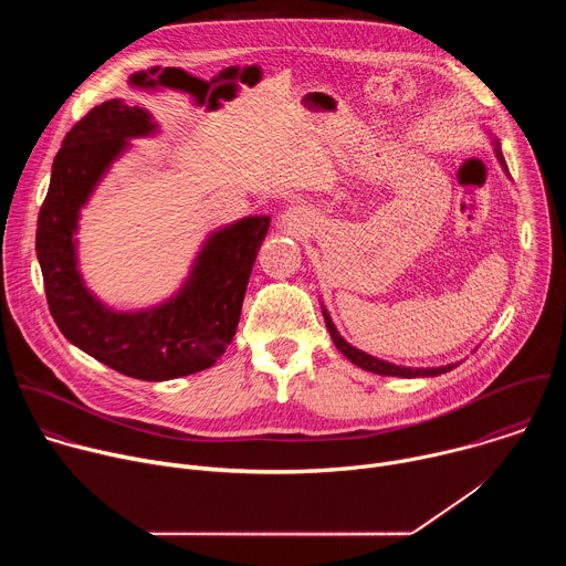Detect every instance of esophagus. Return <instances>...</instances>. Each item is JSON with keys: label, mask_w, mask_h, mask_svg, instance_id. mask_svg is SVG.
Instances as JSON below:
<instances>
[{"label": "esophagus", "mask_w": 566, "mask_h": 566, "mask_svg": "<svg viewBox=\"0 0 566 566\" xmlns=\"http://www.w3.org/2000/svg\"><path fill=\"white\" fill-rule=\"evenodd\" d=\"M306 226H308V219H306V214H304L302 208H289V210L282 214V219H280V228H282L284 232L297 234V232L306 230Z\"/></svg>", "instance_id": "obj_1"}]
</instances>
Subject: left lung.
<instances>
[{"instance_id": "8db88e82", "label": "left lung", "mask_w": 566, "mask_h": 566, "mask_svg": "<svg viewBox=\"0 0 566 566\" xmlns=\"http://www.w3.org/2000/svg\"><path fill=\"white\" fill-rule=\"evenodd\" d=\"M491 138H493L491 143H493V149H495V156H497V160H500L502 170L506 172V177H511V175H509V168H506L504 154H502L500 138H495V136H491ZM322 315H325V325H327V329H329V334H332V340H334V345L338 347V352H340L347 360H352L354 365H358V367L365 369V371H374V374H380V376H400V378H430V376L446 374V371H450V369H454V367L459 365V363H450V365H443V367H402V365H394V363L380 360V358H376V356H369V354L356 349L354 345H349V343L340 336V332L336 329L334 319H332L329 311L325 308V304H322Z\"/></svg>"}]
</instances>
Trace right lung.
Instances as JSON below:
<instances>
[{"mask_svg":"<svg viewBox=\"0 0 566 566\" xmlns=\"http://www.w3.org/2000/svg\"><path fill=\"white\" fill-rule=\"evenodd\" d=\"M156 132L145 107L120 98L77 120L55 154L35 232L49 311L64 338L125 376L154 382L203 371L221 358L271 226V217L255 214L210 232L184 286L166 302L140 311L103 304L77 269L80 210L129 140Z\"/></svg>","mask_w":566,"mask_h":566,"instance_id":"right-lung-1","label":"right lung"}]
</instances>
